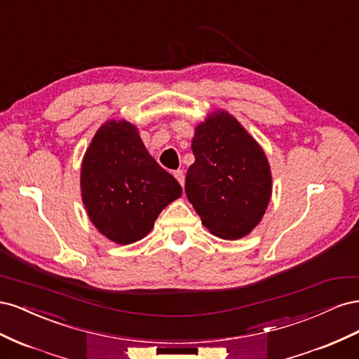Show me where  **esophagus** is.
Instances as JSON below:
<instances>
[{
  "label": "esophagus",
  "instance_id": "obj_1",
  "mask_svg": "<svg viewBox=\"0 0 359 359\" xmlns=\"http://www.w3.org/2000/svg\"><path fill=\"white\" fill-rule=\"evenodd\" d=\"M173 177L177 178V181L181 184V187H184V181H186V175H184L182 170H175L173 172Z\"/></svg>",
  "mask_w": 359,
  "mask_h": 359
}]
</instances>
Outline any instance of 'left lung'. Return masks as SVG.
Masks as SVG:
<instances>
[{
  "label": "left lung",
  "instance_id": "8db88e82",
  "mask_svg": "<svg viewBox=\"0 0 359 359\" xmlns=\"http://www.w3.org/2000/svg\"><path fill=\"white\" fill-rule=\"evenodd\" d=\"M191 149L186 193L203 226L223 240L248 235L262 220L273 191L264 149L224 111H214L194 128Z\"/></svg>",
  "mask_w": 359,
  "mask_h": 359
}]
</instances>
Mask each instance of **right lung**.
Listing matches in <instances>:
<instances>
[{"label":"right lung","mask_w":359,"mask_h":359,"mask_svg":"<svg viewBox=\"0 0 359 359\" xmlns=\"http://www.w3.org/2000/svg\"><path fill=\"white\" fill-rule=\"evenodd\" d=\"M81 191L93 224L121 245L142 240L182 193L126 119H111L97 130L82 160Z\"/></svg>","instance_id":"add662e5"}]
</instances>
